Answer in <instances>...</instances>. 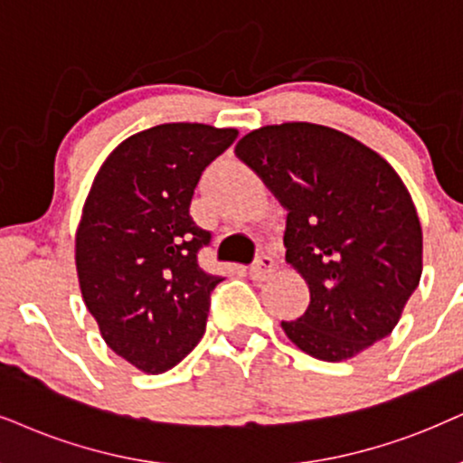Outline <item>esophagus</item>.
Listing matches in <instances>:
<instances>
[{
    "instance_id": "34e87169",
    "label": "esophagus",
    "mask_w": 463,
    "mask_h": 463,
    "mask_svg": "<svg viewBox=\"0 0 463 463\" xmlns=\"http://www.w3.org/2000/svg\"><path fill=\"white\" fill-rule=\"evenodd\" d=\"M273 259L269 254H260L259 259L251 262L250 267V278L254 279V282H265L267 278H271L273 273Z\"/></svg>"
}]
</instances>
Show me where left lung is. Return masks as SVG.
<instances>
[{
  "instance_id": "obj_1",
  "label": "left lung",
  "mask_w": 463,
  "mask_h": 463,
  "mask_svg": "<svg viewBox=\"0 0 463 463\" xmlns=\"http://www.w3.org/2000/svg\"><path fill=\"white\" fill-rule=\"evenodd\" d=\"M235 154L288 209L286 260L309 286L306 314L282 320L290 342L344 361L387 337L423 271L420 222L393 166L306 121L245 134Z\"/></svg>"
}]
</instances>
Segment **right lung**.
Masks as SVG:
<instances>
[{"label":"right lung","instance_id":"right-lung-1","mask_svg":"<svg viewBox=\"0 0 463 463\" xmlns=\"http://www.w3.org/2000/svg\"><path fill=\"white\" fill-rule=\"evenodd\" d=\"M237 130L164 124L126 138L93 179L76 231V271L104 342L162 373L201 342L220 275L198 265L212 243L190 215L204 168Z\"/></svg>","mask_w":463,"mask_h":463}]
</instances>
